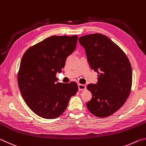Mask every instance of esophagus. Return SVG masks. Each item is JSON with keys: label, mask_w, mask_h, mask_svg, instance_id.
Wrapping results in <instances>:
<instances>
[{"label": "esophagus", "mask_w": 146, "mask_h": 146, "mask_svg": "<svg viewBox=\"0 0 146 146\" xmlns=\"http://www.w3.org/2000/svg\"><path fill=\"white\" fill-rule=\"evenodd\" d=\"M78 86L79 91H83V90H85L86 89V86L84 84H78Z\"/></svg>", "instance_id": "esophagus-1"}]
</instances>
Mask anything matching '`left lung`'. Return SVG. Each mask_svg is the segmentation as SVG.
<instances>
[{"instance_id": "left-lung-1", "label": "left lung", "mask_w": 146, "mask_h": 146, "mask_svg": "<svg viewBox=\"0 0 146 146\" xmlns=\"http://www.w3.org/2000/svg\"><path fill=\"white\" fill-rule=\"evenodd\" d=\"M78 40L85 49L91 68L98 74L97 83L87 86L92 98L86 106L96 117H109L122 107L129 95L130 62L122 49L102 34L87 35Z\"/></svg>"}]
</instances>
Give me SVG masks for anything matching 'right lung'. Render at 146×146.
Listing matches in <instances>:
<instances>
[{"mask_svg":"<svg viewBox=\"0 0 146 146\" xmlns=\"http://www.w3.org/2000/svg\"><path fill=\"white\" fill-rule=\"evenodd\" d=\"M78 36H51L29 48L21 59L19 88L30 110L46 119L58 117L78 91L75 82H57L66 60L76 48Z\"/></svg>","mask_w":146,"mask_h":146,"instance_id":"obj_1","label":"right lung"}]
</instances>
